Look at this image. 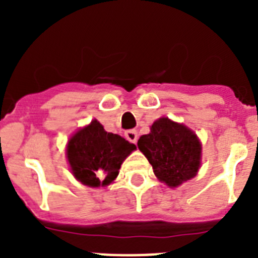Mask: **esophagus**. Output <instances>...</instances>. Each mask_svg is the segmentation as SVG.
Instances as JSON below:
<instances>
[{"instance_id":"1","label":"esophagus","mask_w":258,"mask_h":258,"mask_svg":"<svg viewBox=\"0 0 258 258\" xmlns=\"http://www.w3.org/2000/svg\"><path fill=\"white\" fill-rule=\"evenodd\" d=\"M125 137H126V140L132 143H136L137 140H138V133L137 131H127L125 132Z\"/></svg>"}]
</instances>
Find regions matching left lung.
<instances>
[{
  "label": "left lung",
  "instance_id": "left-lung-1",
  "mask_svg": "<svg viewBox=\"0 0 258 258\" xmlns=\"http://www.w3.org/2000/svg\"><path fill=\"white\" fill-rule=\"evenodd\" d=\"M150 131L137 145L152 165L157 179L169 187H178L194 178L202 161V143L197 134L168 117L156 120Z\"/></svg>",
  "mask_w": 258,
  "mask_h": 258
}]
</instances>
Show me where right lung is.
Segmentation results:
<instances>
[{
	"label": "right lung",
	"instance_id": "right-lung-1",
	"mask_svg": "<svg viewBox=\"0 0 258 258\" xmlns=\"http://www.w3.org/2000/svg\"><path fill=\"white\" fill-rule=\"evenodd\" d=\"M136 149V145L108 133L93 120L70 138L67 159L77 181L89 187H103L115 181L121 164Z\"/></svg>",
	"mask_w": 258,
	"mask_h": 258
}]
</instances>
